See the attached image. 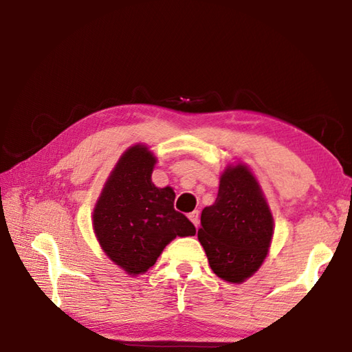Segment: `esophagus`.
<instances>
[{"label":"esophagus","instance_id":"1","mask_svg":"<svg viewBox=\"0 0 352 352\" xmlns=\"http://www.w3.org/2000/svg\"><path fill=\"white\" fill-rule=\"evenodd\" d=\"M189 220L195 225V228H199V223H200V212L199 211H192L189 214Z\"/></svg>","mask_w":352,"mask_h":352}]
</instances>
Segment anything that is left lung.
<instances>
[{
    "mask_svg": "<svg viewBox=\"0 0 352 352\" xmlns=\"http://www.w3.org/2000/svg\"><path fill=\"white\" fill-rule=\"evenodd\" d=\"M200 222L199 241L219 278L241 284L261 269L275 222L258 178L245 163L223 169L217 199L201 211Z\"/></svg>",
    "mask_w": 352,
    "mask_h": 352,
    "instance_id": "left-lung-1",
    "label": "left lung"
}]
</instances>
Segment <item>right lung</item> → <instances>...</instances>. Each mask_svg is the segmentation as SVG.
Here are the masks:
<instances>
[{"mask_svg": "<svg viewBox=\"0 0 352 352\" xmlns=\"http://www.w3.org/2000/svg\"><path fill=\"white\" fill-rule=\"evenodd\" d=\"M155 164L146 144L130 146L104 183L91 216L100 248L130 276L151 269L177 236L195 234L192 222L174 210V189L153 184Z\"/></svg>", "mask_w": 352, "mask_h": 352, "instance_id": "1", "label": "right lung"}]
</instances>
